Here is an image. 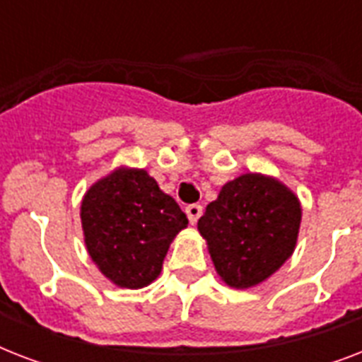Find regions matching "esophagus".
<instances>
[{
	"label": "esophagus",
	"mask_w": 362,
	"mask_h": 362,
	"mask_svg": "<svg viewBox=\"0 0 362 362\" xmlns=\"http://www.w3.org/2000/svg\"><path fill=\"white\" fill-rule=\"evenodd\" d=\"M186 214L189 223H197V220L203 214V206L201 204H189V206H186Z\"/></svg>",
	"instance_id": "obj_1"
}]
</instances>
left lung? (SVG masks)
<instances>
[{"mask_svg": "<svg viewBox=\"0 0 362 362\" xmlns=\"http://www.w3.org/2000/svg\"><path fill=\"white\" fill-rule=\"evenodd\" d=\"M197 227L221 280L246 289L267 280L291 257L300 203L274 178L242 175L221 187Z\"/></svg>", "mask_w": 362, "mask_h": 362, "instance_id": "obj_1", "label": "left lung"}]
</instances>
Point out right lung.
<instances>
[{"instance_id": "obj_1", "label": "right lung", "mask_w": 362, "mask_h": 362, "mask_svg": "<svg viewBox=\"0 0 362 362\" xmlns=\"http://www.w3.org/2000/svg\"><path fill=\"white\" fill-rule=\"evenodd\" d=\"M90 257L116 286L139 289L161 272L173 238L187 226L175 199L142 169H118L82 199Z\"/></svg>"}]
</instances>
